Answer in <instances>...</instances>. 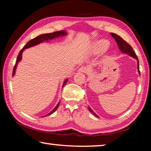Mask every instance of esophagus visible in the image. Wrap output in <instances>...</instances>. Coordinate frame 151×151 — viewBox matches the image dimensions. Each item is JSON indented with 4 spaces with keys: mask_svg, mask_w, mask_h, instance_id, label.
<instances>
[{
    "mask_svg": "<svg viewBox=\"0 0 151 151\" xmlns=\"http://www.w3.org/2000/svg\"><path fill=\"white\" fill-rule=\"evenodd\" d=\"M89 68L88 67H86V66H82L80 68L78 69L79 72L81 73H87L89 72Z\"/></svg>",
    "mask_w": 151,
    "mask_h": 151,
    "instance_id": "obj_1",
    "label": "esophagus"
}]
</instances>
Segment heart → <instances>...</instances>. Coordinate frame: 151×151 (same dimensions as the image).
<instances>
[{"mask_svg":"<svg viewBox=\"0 0 151 151\" xmlns=\"http://www.w3.org/2000/svg\"><path fill=\"white\" fill-rule=\"evenodd\" d=\"M109 45V43L106 40H101L100 42H98L94 45L93 48V52L95 55L99 54V53L105 50L108 48Z\"/></svg>","mask_w":151,"mask_h":151,"instance_id":"1","label":"heart"}]
</instances>
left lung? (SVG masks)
Wrapping results in <instances>:
<instances>
[{
    "mask_svg": "<svg viewBox=\"0 0 151 151\" xmlns=\"http://www.w3.org/2000/svg\"><path fill=\"white\" fill-rule=\"evenodd\" d=\"M111 35L112 37H113L114 39H115L117 45H118L120 50L122 51V52L126 53V54H128L129 55L131 56V57H132L133 58H136V59L138 60V64H137V65H138V69H139V73H140L139 59H138L137 56L136 55V54H135V52H134V50H133V49H132L131 46L130 45L129 43H127L126 41H125L124 40L122 39L121 37H119V35L114 34V33H111ZM89 110H90L91 113H93L94 116H98L93 111H92V110L90 108H89Z\"/></svg>",
    "mask_w": 151,
    "mask_h": 151,
    "instance_id": "8db88e82",
    "label": "left lung"
}]
</instances>
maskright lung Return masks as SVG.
Instances as JSON below:
<instances>
[{"mask_svg":"<svg viewBox=\"0 0 151 151\" xmlns=\"http://www.w3.org/2000/svg\"><path fill=\"white\" fill-rule=\"evenodd\" d=\"M66 35V32L65 31H63V30H60V31H56V32H52V33H48V34L40 35L39 36H38V37H37L36 38H35V39L29 40V41L28 42L26 45H25L24 47L22 48V49L20 51L19 55H18V57H17V60H16V63H15V65H14V68H13V70H12V76L14 75L15 70H16V68H17V63H19L20 60H21L22 51H23L25 49V48H27L31 47H32V46L37 45L38 44H39V43H40V42H42L43 41H45V40L53 39H55V38H57V37H60V36H64V35ZM68 81V78L65 79V81H64L63 86L65 85V84L67 83ZM58 105H59V103L57 104V106H56L52 111L49 112V113L47 114V115H49V114H51L52 113H53V112H54L56 111V110L57 109V108L58 107ZM47 115H45V116H47Z\"/></svg>","mask_w":151,"mask_h":151,"instance_id":"add662e5","label":"right lung"}]
</instances>
